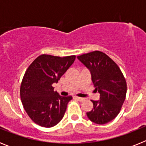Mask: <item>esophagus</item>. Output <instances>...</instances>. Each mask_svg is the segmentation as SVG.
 <instances>
[{
	"label": "esophagus",
	"mask_w": 146,
	"mask_h": 146,
	"mask_svg": "<svg viewBox=\"0 0 146 146\" xmlns=\"http://www.w3.org/2000/svg\"><path fill=\"white\" fill-rule=\"evenodd\" d=\"M74 99H77V100H78V101H80V102H83L85 100L84 98L77 97V96H75V97H74Z\"/></svg>",
	"instance_id": "esophagus-1"
}]
</instances>
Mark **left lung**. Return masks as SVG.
I'll use <instances>...</instances> for the list:
<instances>
[{"mask_svg": "<svg viewBox=\"0 0 146 146\" xmlns=\"http://www.w3.org/2000/svg\"><path fill=\"white\" fill-rule=\"evenodd\" d=\"M77 59L90 70L99 100L93 101L94 108L86 113L90 121L104 124L118 115L124 102L126 82L121 69L109 56L94 51L77 56Z\"/></svg>", "mask_w": 146, "mask_h": 146, "instance_id": "obj_1", "label": "left lung"}]
</instances>
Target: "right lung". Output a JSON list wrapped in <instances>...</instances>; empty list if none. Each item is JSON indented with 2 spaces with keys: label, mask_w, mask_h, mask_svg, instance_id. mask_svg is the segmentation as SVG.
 <instances>
[{
  "label": "right lung",
  "mask_w": 146,
  "mask_h": 146,
  "mask_svg": "<svg viewBox=\"0 0 146 146\" xmlns=\"http://www.w3.org/2000/svg\"><path fill=\"white\" fill-rule=\"evenodd\" d=\"M75 55L60 58L41 55L25 73L20 86L23 108L31 119L44 127H52L61 121L72 96H61L54 91L53 83L72 65Z\"/></svg>",
  "instance_id": "1"
}]
</instances>
